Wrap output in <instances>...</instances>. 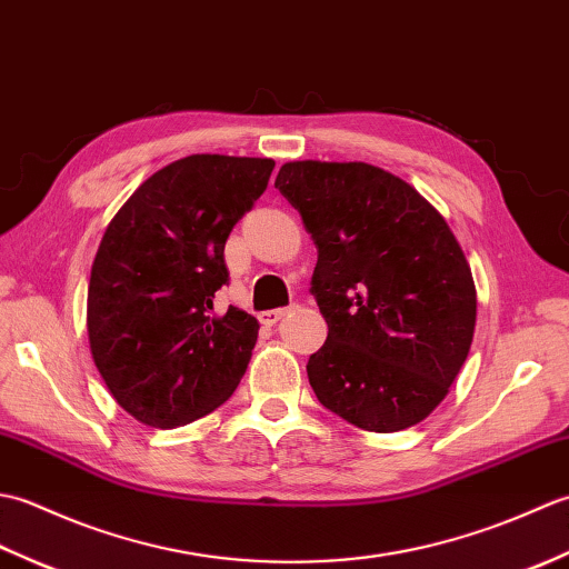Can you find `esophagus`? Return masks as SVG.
<instances>
[{
	"mask_svg": "<svg viewBox=\"0 0 569 569\" xmlns=\"http://www.w3.org/2000/svg\"><path fill=\"white\" fill-rule=\"evenodd\" d=\"M291 310V308H273V310H266V312H261V322L263 325H276L278 320H281L286 312Z\"/></svg>",
	"mask_w": 569,
	"mask_h": 569,
	"instance_id": "obj_1",
	"label": "esophagus"
}]
</instances>
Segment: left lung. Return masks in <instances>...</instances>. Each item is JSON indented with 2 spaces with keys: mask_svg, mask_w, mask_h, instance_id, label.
Returning <instances> with one entry per match:
<instances>
[{
  "mask_svg": "<svg viewBox=\"0 0 569 569\" xmlns=\"http://www.w3.org/2000/svg\"><path fill=\"white\" fill-rule=\"evenodd\" d=\"M276 188L318 247L310 291L328 340L308 359L318 401L369 432L426 420L469 355L477 288L445 217L379 166L291 161Z\"/></svg>",
  "mask_w": 569,
  "mask_h": 569,
  "instance_id": "8db88e82",
  "label": "left lung"
}]
</instances>
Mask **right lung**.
Wrapping results in <instances>:
<instances>
[{
	"label": "right lung",
	"mask_w": 569,
	"mask_h": 569,
	"mask_svg": "<svg viewBox=\"0 0 569 569\" xmlns=\"http://www.w3.org/2000/svg\"><path fill=\"white\" fill-rule=\"evenodd\" d=\"M271 159L192 153L156 171L107 224L88 288L90 352L114 401L178 428L234 393L259 322L229 306L224 241L269 186Z\"/></svg>",
	"instance_id": "1"
}]
</instances>
